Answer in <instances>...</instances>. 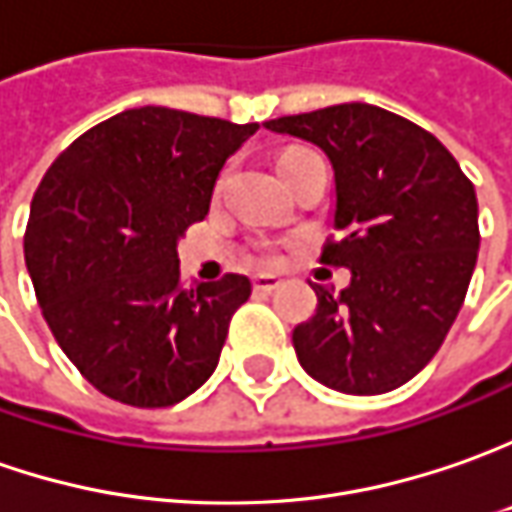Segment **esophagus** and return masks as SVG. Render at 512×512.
<instances>
[{
  "label": "esophagus",
  "instance_id": "obj_1",
  "mask_svg": "<svg viewBox=\"0 0 512 512\" xmlns=\"http://www.w3.org/2000/svg\"><path fill=\"white\" fill-rule=\"evenodd\" d=\"M252 289L257 294H272L274 289H280V277H274V274H257L255 280H252Z\"/></svg>",
  "mask_w": 512,
  "mask_h": 512
}]
</instances>
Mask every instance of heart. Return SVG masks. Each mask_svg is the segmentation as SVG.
Instances as JSON below:
<instances>
[{
    "mask_svg": "<svg viewBox=\"0 0 512 512\" xmlns=\"http://www.w3.org/2000/svg\"><path fill=\"white\" fill-rule=\"evenodd\" d=\"M303 152H306V150H300V147H294V150H286V152H283V155H280V167H283V164H289L291 158L303 155Z\"/></svg>",
    "mask_w": 512,
    "mask_h": 512,
    "instance_id": "heart-1",
    "label": "heart"
}]
</instances>
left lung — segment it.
Here are the masks:
<instances>
[{"label":"left lung","instance_id":"obj_1","mask_svg":"<svg viewBox=\"0 0 512 512\" xmlns=\"http://www.w3.org/2000/svg\"><path fill=\"white\" fill-rule=\"evenodd\" d=\"M317 144L337 209L320 263L351 286H317L291 334L300 365L334 391L371 397L416 377L445 343L479 255V203L456 158L419 124L374 104H334L266 121Z\"/></svg>","mask_w":512,"mask_h":512}]
</instances>
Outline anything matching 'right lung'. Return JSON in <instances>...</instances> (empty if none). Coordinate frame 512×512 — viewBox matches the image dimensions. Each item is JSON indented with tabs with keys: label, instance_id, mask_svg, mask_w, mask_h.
<instances>
[{
	"label": "right lung",
	"instance_id": "1",
	"mask_svg": "<svg viewBox=\"0 0 512 512\" xmlns=\"http://www.w3.org/2000/svg\"><path fill=\"white\" fill-rule=\"evenodd\" d=\"M257 124L138 107L79 135L30 203L25 263L56 343L96 391L167 408L212 377L243 274L184 286L178 238L206 218L226 158Z\"/></svg>",
	"mask_w": 512,
	"mask_h": 512
}]
</instances>
